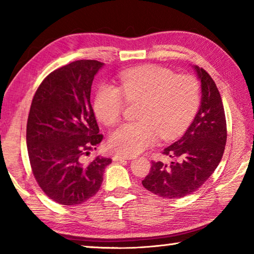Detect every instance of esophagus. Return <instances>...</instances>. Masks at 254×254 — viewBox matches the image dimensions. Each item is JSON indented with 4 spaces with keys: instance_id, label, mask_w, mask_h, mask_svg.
Listing matches in <instances>:
<instances>
[{
    "instance_id": "esophagus-1",
    "label": "esophagus",
    "mask_w": 254,
    "mask_h": 254,
    "mask_svg": "<svg viewBox=\"0 0 254 254\" xmlns=\"http://www.w3.org/2000/svg\"><path fill=\"white\" fill-rule=\"evenodd\" d=\"M114 161H126V160H131V158H128L127 156H120V154H115L113 157Z\"/></svg>"
}]
</instances>
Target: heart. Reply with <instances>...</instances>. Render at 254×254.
Here are the masks:
<instances>
[{"instance_id":"b5f03b06","label":"heart","mask_w":254,"mask_h":254,"mask_svg":"<svg viewBox=\"0 0 254 254\" xmlns=\"http://www.w3.org/2000/svg\"><path fill=\"white\" fill-rule=\"evenodd\" d=\"M124 95L122 96L121 92ZM124 98L141 102L139 122L122 124L111 133L109 147L124 156H135L154 143L157 135L169 140L182 134L199 105V86L194 77L148 65L123 72L120 89L111 84L98 87L94 98L96 118L106 126L121 119Z\"/></svg>"}]
</instances>
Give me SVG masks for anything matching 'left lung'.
<instances>
[{"label":"left lung","mask_w":254,"mask_h":254,"mask_svg":"<svg viewBox=\"0 0 254 254\" xmlns=\"http://www.w3.org/2000/svg\"><path fill=\"white\" fill-rule=\"evenodd\" d=\"M200 83V105L179 140L163 149L176 158L170 165L152 162L142 180L145 189L163 198H182L197 190L216 169L226 143V120L220 92L207 72L192 66Z\"/></svg>","instance_id":"obj_1"}]
</instances>
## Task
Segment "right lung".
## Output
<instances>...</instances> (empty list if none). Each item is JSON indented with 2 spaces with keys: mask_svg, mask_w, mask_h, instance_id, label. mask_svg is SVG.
<instances>
[{
  "mask_svg": "<svg viewBox=\"0 0 254 254\" xmlns=\"http://www.w3.org/2000/svg\"><path fill=\"white\" fill-rule=\"evenodd\" d=\"M104 66L77 60L46 77L34 94L27 124L33 176L45 194L62 205H78L101 188L112 159L83 156L103 140L91 104L94 77Z\"/></svg>",
  "mask_w": 254,
  "mask_h": 254,
  "instance_id": "add662e5",
  "label": "right lung"
}]
</instances>
